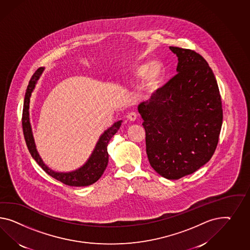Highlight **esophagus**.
Listing matches in <instances>:
<instances>
[{
  "label": "esophagus",
  "mask_w": 250,
  "mask_h": 250,
  "mask_svg": "<svg viewBox=\"0 0 250 250\" xmlns=\"http://www.w3.org/2000/svg\"><path fill=\"white\" fill-rule=\"evenodd\" d=\"M136 118H137V115H136V113H135V112H131V113H129L128 115H127V119H128L129 121L135 122L136 120Z\"/></svg>",
  "instance_id": "obj_1"
}]
</instances>
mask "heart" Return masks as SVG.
<instances>
[{"label":"heart","instance_id":"obj_1","mask_svg":"<svg viewBox=\"0 0 250 250\" xmlns=\"http://www.w3.org/2000/svg\"><path fill=\"white\" fill-rule=\"evenodd\" d=\"M162 65L155 62L151 64L149 63H140L136 64L132 68L130 72V76L135 80H140L145 76L143 81V90L147 93L152 94L158 87L160 81L162 79Z\"/></svg>","mask_w":250,"mask_h":250}]
</instances>
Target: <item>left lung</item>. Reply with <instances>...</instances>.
<instances>
[{"mask_svg":"<svg viewBox=\"0 0 250 250\" xmlns=\"http://www.w3.org/2000/svg\"><path fill=\"white\" fill-rule=\"evenodd\" d=\"M176 72L138 105L151 167L165 178L188 176L208 162L222 126L221 96L208 62L193 50L170 46Z\"/></svg>","mask_w":250,"mask_h":250,"instance_id":"obj_1","label":"left lung"}]
</instances>
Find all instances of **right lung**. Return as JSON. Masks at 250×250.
<instances>
[{
  "label": "right lung",
  "instance_id": "right-lung-1",
  "mask_svg": "<svg viewBox=\"0 0 250 250\" xmlns=\"http://www.w3.org/2000/svg\"><path fill=\"white\" fill-rule=\"evenodd\" d=\"M44 68H38L35 73L33 74L31 80L29 82L26 93L23 101L22 108V117L21 125L24 139L26 142L28 150L34 160L40 166L43 171H45L49 176L54 177V179L63 183L70 187H86L96 182L102 175L104 174L108 164L107 145L111 138L115 135V133L120 128L122 120L115 122V124L107 130L104 132L100 136L98 142L95 146V148L91 156L89 157L87 162L85 163L80 168L76 169L72 172L62 173L55 172L54 170L49 168L47 166L42 160L40 155L37 152V149L34 143V135L32 132V127L30 124L29 117V104L32 93L35 88V84L40 78L41 74H42Z\"/></svg>",
  "mask_w": 250,
  "mask_h": 250
}]
</instances>
